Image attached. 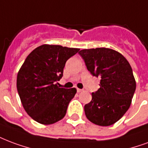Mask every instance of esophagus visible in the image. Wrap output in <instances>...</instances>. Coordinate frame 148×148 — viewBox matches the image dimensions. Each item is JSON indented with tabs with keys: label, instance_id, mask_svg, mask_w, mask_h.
I'll list each match as a JSON object with an SVG mask.
<instances>
[{
	"label": "esophagus",
	"instance_id": "obj_1",
	"mask_svg": "<svg viewBox=\"0 0 148 148\" xmlns=\"http://www.w3.org/2000/svg\"><path fill=\"white\" fill-rule=\"evenodd\" d=\"M82 91V89H81V88H77V92H81Z\"/></svg>",
	"mask_w": 148,
	"mask_h": 148
}]
</instances>
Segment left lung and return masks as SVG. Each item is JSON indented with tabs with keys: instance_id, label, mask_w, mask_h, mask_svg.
Masks as SVG:
<instances>
[{
	"instance_id": "1",
	"label": "left lung",
	"mask_w": 148,
	"mask_h": 148,
	"mask_svg": "<svg viewBox=\"0 0 148 148\" xmlns=\"http://www.w3.org/2000/svg\"><path fill=\"white\" fill-rule=\"evenodd\" d=\"M78 53L91 74L101 78L100 88L92 93V100L85 105V115L94 124L111 125L131 104L136 90L132 67L122 55L112 49H83Z\"/></svg>"
}]
</instances>
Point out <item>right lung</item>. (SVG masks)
I'll return each instance as SVG.
<instances>
[{
    "instance_id": "right-lung-1",
    "label": "right lung",
    "mask_w": 148,
    "mask_h": 148,
    "mask_svg": "<svg viewBox=\"0 0 148 148\" xmlns=\"http://www.w3.org/2000/svg\"><path fill=\"white\" fill-rule=\"evenodd\" d=\"M79 49L43 45L25 60L17 75V90L27 113L38 123L53 124L64 118L76 88L58 86L66 62Z\"/></svg>"
}]
</instances>
